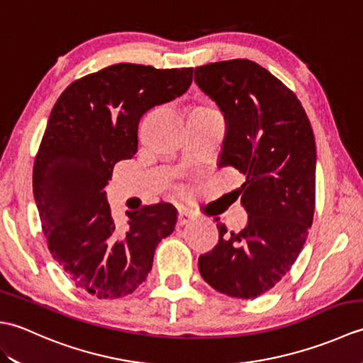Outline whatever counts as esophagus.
Returning a JSON list of instances; mask_svg holds the SVG:
<instances>
[{"label": "esophagus", "mask_w": 363, "mask_h": 363, "mask_svg": "<svg viewBox=\"0 0 363 363\" xmlns=\"http://www.w3.org/2000/svg\"><path fill=\"white\" fill-rule=\"evenodd\" d=\"M191 220H194V215H191L187 209H179V213H177V225L184 226V225H187V223H190Z\"/></svg>", "instance_id": "obj_1"}]
</instances>
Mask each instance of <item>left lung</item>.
I'll list each match as a JSON object with an SVG mask.
<instances>
[{"label":"left lung","mask_w":363,"mask_h":363,"mask_svg":"<svg viewBox=\"0 0 363 363\" xmlns=\"http://www.w3.org/2000/svg\"><path fill=\"white\" fill-rule=\"evenodd\" d=\"M195 82L225 115L220 168L245 174L238 195L248 212V225L237 234L218 223V243L199 256L198 268L217 291L256 298L295 264L312 226L313 130L296 95L252 60L196 67Z\"/></svg>","instance_id":"1"}]
</instances>
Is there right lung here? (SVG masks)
I'll return each mask as SVG.
<instances>
[{"mask_svg":"<svg viewBox=\"0 0 363 363\" xmlns=\"http://www.w3.org/2000/svg\"><path fill=\"white\" fill-rule=\"evenodd\" d=\"M191 78L194 68L115 64L72 82L50 113L33 172L42 229L68 279L99 299L133 293L174 230L168 203L128 212L118 230L104 189L113 165L137 152L143 113L186 94Z\"/></svg>","mask_w":363,"mask_h":363,"instance_id":"1","label":"right lung"}]
</instances>
